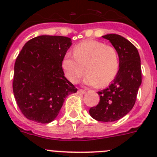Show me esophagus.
<instances>
[{
  "instance_id": "1",
  "label": "esophagus",
  "mask_w": 157,
  "mask_h": 157,
  "mask_svg": "<svg viewBox=\"0 0 157 157\" xmlns=\"http://www.w3.org/2000/svg\"><path fill=\"white\" fill-rule=\"evenodd\" d=\"M78 94H86V90H82V89H79L78 90Z\"/></svg>"
}]
</instances>
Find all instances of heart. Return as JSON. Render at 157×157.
Returning a JSON list of instances; mask_svg holds the SVG:
<instances>
[{
  "instance_id": "obj_1",
  "label": "heart",
  "mask_w": 157,
  "mask_h": 157,
  "mask_svg": "<svg viewBox=\"0 0 157 157\" xmlns=\"http://www.w3.org/2000/svg\"><path fill=\"white\" fill-rule=\"evenodd\" d=\"M73 54L74 56L66 54L62 62L65 76L71 82H77L86 71L84 83L90 86H105L117 75L119 57L114 47L87 40L75 45Z\"/></svg>"
}]
</instances>
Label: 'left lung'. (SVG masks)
Masks as SVG:
<instances>
[{"label": "left lung", "instance_id": "obj_1", "mask_svg": "<svg viewBox=\"0 0 157 157\" xmlns=\"http://www.w3.org/2000/svg\"><path fill=\"white\" fill-rule=\"evenodd\" d=\"M109 40L119 56V71L109 88L100 91V102L89 112L94 120L114 122L125 116L135 104L141 84V59L132 43L119 34L102 36Z\"/></svg>", "mask_w": 157, "mask_h": 157}]
</instances>
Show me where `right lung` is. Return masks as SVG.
<instances>
[{
    "label": "right lung",
    "instance_id": "1",
    "mask_svg": "<svg viewBox=\"0 0 157 157\" xmlns=\"http://www.w3.org/2000/svg\"><path fill=\"white\" fill-rule=\"evenodd\" d=\"M71 44L67 37L37 36L27 41L18 55L12 87L16 103L28 120L51 123L67 97L77 92L62 69Z\"/></svg>",
    "mask_w": 157,
    "mask_h": 157
}]
</instances>
